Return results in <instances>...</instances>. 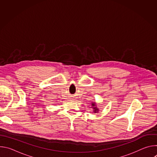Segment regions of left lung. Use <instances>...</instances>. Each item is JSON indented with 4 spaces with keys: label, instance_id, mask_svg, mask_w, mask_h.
Wrapping results in <instances>:
<instances>
[{
    "label": "left lung",
    "instance_id": "1",
    "mask_svg": "<svg viewBox=\"0 0 157 157\" xmlns=\"http://www.w3.org/2000/svg\"><path fill=\"white\" fill-rule=\"evenodd\" d=\"M91 108L93 109V113H99V109L98 108V106H97L96 102H92L91 103Z\"/></svg>",
    "mask_w": 157,
    "mask_h": 157
}]
</instances>
